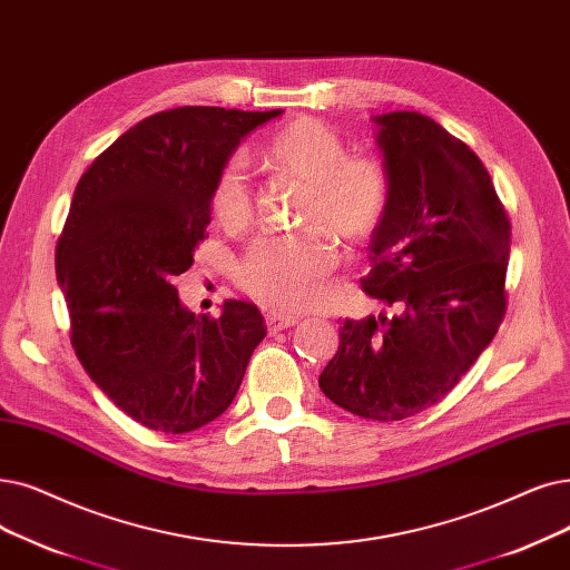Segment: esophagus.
Returning a JSON list of instances; mask_svg holds the SVG:
<instances>
[{"instance_id":"obj_1","label":"esophagus","mask_w":570,"mask_h":570,"mask_svg":"<svg viewBox=\"0 0 570 570\" xmlns=\"http://www.w3.org/2000/svg\"><path fill=\"white\" fill-rule=\"evenodd\" d=\"M295 324H298V316L277 314V312H269V314L265 316V326H267L269 335H275V333H279V331H284V328H291V326H295Z\"/></svg>"}]
</instances>
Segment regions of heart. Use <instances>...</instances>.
Returning <instances> with one entry per match:
<instances>
[{"label":"heart","instance_id":"obj_1","mask_svg":"<svg viewBox=\"0 0 570 570\" xmlns=\"http://www.w3.org/2000/svg\"><path fill=\"white\" fill-rule=\"evenodd\" d=\"M272 175L305 186L301 220L333 235L346 249L373 239L389 212V177L367 156H346L344 141L316 118H298L258 148ZM212 212L220 228L237 233L254 216L252 181L242 163L230 160L216 175ZM335 246L318 230L291 237H261L235 265V282L261 305L293 312L318 301L333 269Z\"/></svg>","mask_w":570,"mask_h":570}]
</instances>
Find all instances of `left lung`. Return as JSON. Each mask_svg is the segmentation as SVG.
I'll use <instances>...</instances> for the list:
<instances>
[{"instance_id":"obj_1","label":"left lung","mask_w":570,"mask_h":570,"mask_svg":"<svg viewBox=\"0 0 570 570\" xmlns=\"http://www.w3.org/2000/svg\"><path fill=\"white\" fill-rule=\"evenodd\" d=\"M373 120L391 197L361 286L382 314L344 318L318 386L346 412L399 422L440 403L497 335L510 220L482 160L433 118Z\"/></svg>"}]
</instances>
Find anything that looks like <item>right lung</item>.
I'll list each match as a JSON object with an SVG mask.
<instances>
[{
  "label": "right lung",
  "instance_id": "add662e5",
  "mask_svg": "<svg viewBox=\"0 0 570 570\" xmlns=\"http://www.w3.org/2000/svg\"><path fill=\"white\" fill-rule=\"evenodd\" d=\"M282 109L179 107L122 132L83 171L56 246L71 346L135 422L188 433L224 414L267 328L254 303L181 305L175 279L207 237L212 188L239 141Z\"/></svg>",
  "mask_w": 570,
  "mask_h": 570
}]
</instances>
